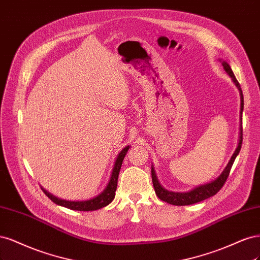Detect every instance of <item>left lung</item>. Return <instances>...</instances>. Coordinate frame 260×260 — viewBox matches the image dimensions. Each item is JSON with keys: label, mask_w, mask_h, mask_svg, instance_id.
I'll return each mask as SVG.
<instances>
[{"label": "left lung", "mask_w": 260, "mask_h": 260, "mask_svg": "<svg viewBox=\"0 0 260 260\" xmlns=\"http://www.w3.org/2000/svg\"><path fill=\"white\" fill-rule=\"evenodd\" d=\"M222 66H223V69L224 71L229 74V77L232 79L233 83L236 84V86L239 88L240 90V95H241V114L243 112V108H244V100H243V94H242V89L240 86V83L238 82V80L234 77V74L230 68V66L225 62L222 61ZM242 116V115H241ZM241 122H242V118H241ZM240 140H239V145L238 148L236 149V151L232 154L230 161L228 163V165L225 166V169L222 171V173L218 176V178H216L215 180L205 183V185H201L199 187H196L194 189H192L188 192H172L164 189L161 185L160 182H158L157 178H156V175L154 172V169L152 167L151 169V176H152V182H153V187L155 190V193L157 196V198L164 201V202L172 204V205H177V206H182V205H190V204H194L198 202H201V201H203L205 199L211 198L213 196H215L217 192H218L222 186L224 185L225 180H227L229 173L231 167L233 165L234 160H236L237 155L239 154L241 147H242V141H243V134H242V125H241V128H240Z\"/></svg>", "instance_id": "left-lung-1"}]
</instances>
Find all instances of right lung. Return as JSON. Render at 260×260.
<instances>
[{
  "mask_svg": "<svg viewBox=\"0 0 260 260\" xmlns=\"http://www.w3.org/2000/svg\"><path fill=\"white\" fill-rule=\"evenodd\" d=\"M128 149H129V146L122 149V151L119 153L118 157H116L110 180H109L106 189L102 192V193L98 194L97 197H95L93 199H89L86 201H67V200L58 199V198L54 197L53 194L49 193V192H47L43 188H42V190H43L44 193L49 199H51L54 203L60 205V206H64L67 208L73 209V211L87 212V211H96V209L103 208V207L107 206L108 204H110L115 197V190H116V186H118L119 173H120L121 166H122V163L124 160V156H125V154H126Z\"/></svg>",
  "mask_w": 260,
  "mask_h": 260,
  "instance_id": "add662e5",
  "label": "right lung"
}]
</instances>
